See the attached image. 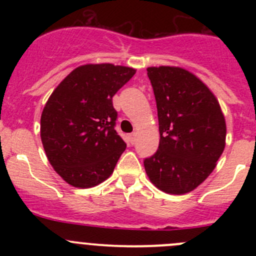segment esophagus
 I'll use <instances>...</instances> for the list:
<instances>
[{
    "label": "esophagus",
    "mask_w": 256,
    "mask_h": 256,
    "mask_svg": "<svg viewBox=\"0 0 256 256\" xmlns=\"http://www.w3.org/2000/svg\"><path fill=\"white\" fill-rule=\"evenodd\" d=\"M128 142H130L131 144H134L136 142V134H131V135H128Z\"/></svg>",
    "instance_id": "1"
}]
</instances>
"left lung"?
Returning <instances> with one entry per match:
<instances>
[{
  "instance_id": "1",
  "label": "left lung",
  "mask_w": 256,
  "mask_h": 256,
  "mask_svg": "<svg viewBox=\"0 0 256 256\" xmlns=\"http://www.w3.org/2000/svg\"><path fill=\"white\" fill-rule=\"evenodd\" d=\"M160 144L144 158L150 180L170 194L197 188L216 168L226 147V118L207 85L180 66H150Z\"/></svg>"
}]
</instances>
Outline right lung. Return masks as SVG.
I'll list each match as a JSON object with an SVG mask.
<instances>
[{"mask_svg": "<svg viewBox=\"0 0 256 256\" xmlns=\"http://www.w3.org/2000/svg\"><path fill=\"white\" fill-rule=\"evenodd\" d=\"M135 73L128 66L85 64L49 96L40 116V138L53 168L73 187L104 182L125 151L115 130L112 96Z\"/></svg>", "mask_w": 256, "mask_h": 256, "instance_id": "1", "label": "right lung"}]
</instances>
